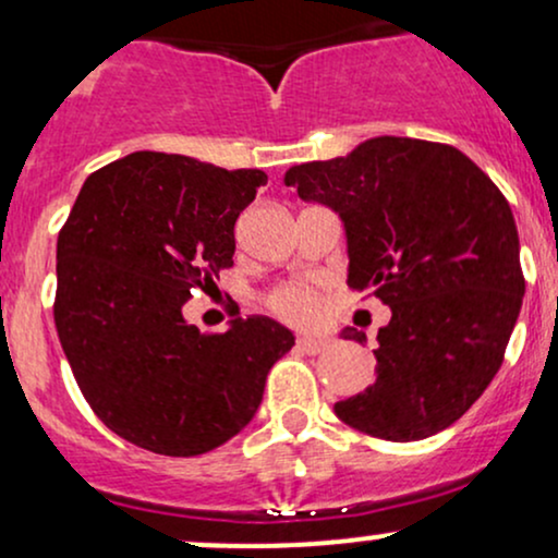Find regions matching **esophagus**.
Here are the masks:
<instances>
[{"instance_id":"obj_1","label":"esophagus","mask_w":558,"mask_h":558,"mask_svg":"<svg viewBox=\"0 0 558 558\" xmlns=\"http://www.w3.org/2000/svg\"><path fill=\"white\" fill-rule=\"evenodd\" d=\"M296 345L301 351H306V354H319V351L328 345V338L323 336H310V332H301V336L296 338Z\"/></svg>"}]
</instances>
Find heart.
Instances as JSON below:
<instances>
[{"instance_id": "obj_1", "label": "heart", "mask_w": 558, "mask_h": 558, "mask_svg": "<svg viewBox=\"0 0 558 558\" xmlns=\"http://www.w3.org/2000/svg\"><path fill=\"white\" fill-rule=\"evenodd\" d=\"M270 306L280 317L293 319V323H306L315 317L317 296L306 286H283L272 291Z\"/></svg>"}]
</instances>
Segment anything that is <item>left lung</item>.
<instances>
[{"label": "left lung", "mask_w": 558, "mask_h": 558, "mask_svg": "<svg viewBox=\"0 0 558 558\" xmlns=\"http://www.w3.org/2000/svg\"><path fill=\"white\" fill-rule=\"evenodd\" d=\"M283 181L341 217L345 283L390 306L375 383L338 401V420L396 444L446 430L498 373L522 310L509 202L459 149L401 136L293 165ZM341 336L367 343L356 328Z\"/></svg>", "instance_id": "1"}]
</instances>
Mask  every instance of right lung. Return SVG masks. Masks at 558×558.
I'll use <instances>...</instances> for the list:
<instances>
[{
	"label": "right lung",
	"mask_w": 558,
	"mask_h": 558,
	"mask_svg": "<svg viewBox=\"0 0 558 558\" xmlns=\"http://www.w3.org/2000/svg\"><path fill=\"white\" fill-rule=\"evenodd\" d=\"M267 183L194 157L133 151L92 172L57 235L54 325L94 414L133 446L198 457L257 414L293 332L235 317L198 332L196 288L233 267L235 220Z\"/></svg>",
	"instance_id": "1"
}]
</instances>
